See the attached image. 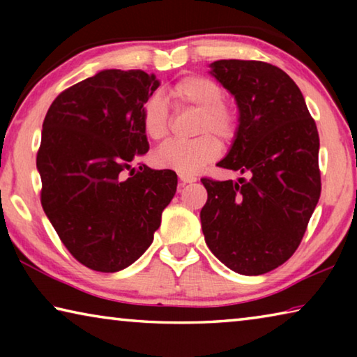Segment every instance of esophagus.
I'll return each mask as SVG.
<instances>
[{
    "instance_id": "34e87169",
    "label": "esophagus",
    "mask_w": 357,
    "mask_h": 357,
    "mask_svg": "<svg viewBox=\"0 0 357 357\" xmlns=\"http://www.w3.org/2000/svg\"><path fill=\"white\" fill-rule=\"evenodd\" d=\"M179 181H181V185H185V184H192V183H195L197 178H195V176H184V174H181V176H179Z\"/></svg>"
}]
</instances>
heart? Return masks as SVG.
<instances>
[{"instance_id": "1", "label": "heart", "mask_w": 357, "mask_h": 357, "mask_svg": "<svg viewBox=\"0 0 357 357\" xmlns=\"http://www.w3.org/2000/svg\"><path fill=\"white\" fill-rule=\"evenodd\" d=\"M168 99L176 108L200 112L192 142H168L154 153L157 167L193 176L220 154L222 142H229L236 134L238 119L231 107L223 102L222 88L211 78L187 75L168 89ZM142 126L151 140H164L170 130V113L162 96L154 94L142 108Z\"/></svg>"}]
</instances>
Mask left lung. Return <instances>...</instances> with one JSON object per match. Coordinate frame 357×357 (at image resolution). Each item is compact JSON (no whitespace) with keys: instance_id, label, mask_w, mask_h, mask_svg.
<instances>
[{"instance_id":"1","label":"left lung","mask_w":357,"mask_h":357,"mask_svg":"<svg viewBox=\"0 0 357 357\" xmlns=\"http://www.w3.org/2000/svg\"><path fill=\"white\" fill-rule=\"evenodd\" d=\"M209 69L238 107L236 134L217 165L250 179H202L204 241L234 273L261 275L293 255L317 208V124L298 84L275 66L219 59Z\"/></svg>"}]
</instances>
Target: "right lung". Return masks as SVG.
Instances as JSON below:
<instances>
[{
    "instance_id": "obj_1",
    "label": "right lung",
    "mask_w": 357,
    "mask_h": 357,
    "mask_svg": "<svg viewBox=\"0 0 357 357\" xmlns=\"http://www.w3.org/2000/svg\"><path fill=\"white\" fill-rule=\"evenodd\" d=\"M159 86L140 69H104L63 91L45 114L36 160L42 208L89 269L118 273L137 261L176 193L174 172L130 165L149 149L142 108Z\"/></svg>"
}]
</instances>
